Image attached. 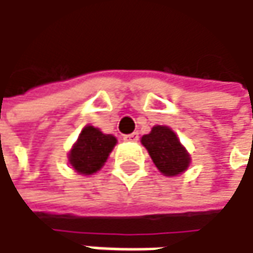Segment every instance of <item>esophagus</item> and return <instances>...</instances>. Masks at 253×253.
<instances>
[{"label": "esophagus", "instance_id": "obj_1", "mask_svg": "<svg viewBox=\"0 0 253 253\" xmlns=\"http://www.w3.org/2000/svg\"><path fill=\"white\" fill-rule=\"evenodd\" d=\"M123 140L125 142H137L139 140V133H131V134H126V136H123Z\"/></svg>", "mask_w": 253, "mask_h": 253}]
</instances>
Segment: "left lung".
I'll return each instance as SVG.
<instances>
[{
    "label": "left lung",
    "mask_w": 253,
    "mask_h": 253,
    "mask_svg": "<svg viewBox=\"0 0 253 253\" xmlns=\"http://www.w3.org/2000/svg\"><path fill=\"white\" fill-rule=\"evenodd\" d=\"M140 142L164 176H178L189 169L190 154L169 126H154L148 134L142 136Z\"/></svg>",
    "instance_id": "obj_1"
}]
</instances>
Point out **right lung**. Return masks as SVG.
Here are the masks:
<instances>
[{
  "mask_svg": "<svg viewBox=\"0 0 253 253\" xmlns=\"http://www.w3.org/2000/svg\"><path fill=\"white\" fill-rule=\"evenodd\" d=\"M116 143V136L105 134L98 127L87 125L82 128L77 140L69 151V163L79 174L90 176L104 167Z\"/></svg>",
  "mask_w": 253,
  "mask_h": 253,
  "instance_id": "add662e5",
  "label": "right lung"
}]
</instances>
